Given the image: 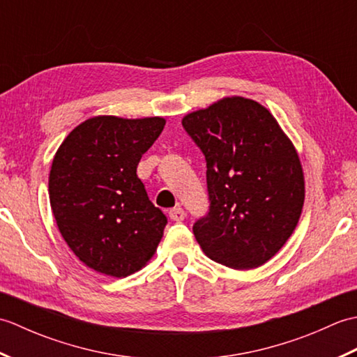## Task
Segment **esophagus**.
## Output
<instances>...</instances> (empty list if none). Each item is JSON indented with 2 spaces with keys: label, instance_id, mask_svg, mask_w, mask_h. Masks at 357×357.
I'll return each mask as SVG.
<instances>
[{
  "label": "esophagus",
  "instance_id": "obj_1",
  "mask_svg": "<svg viewBox=\"0 0 357 357\" xmlns=\"http://www.w3.org/2000/svg\"><path fill=\"white\" fill-rule=\"evenodd\" d=\"M169 216H170V219H173V221L181 222V221H184L185 211L178 206V207H174V208H172V210L169 211Z\"/></svg>",
  "mask_w": 357,
  "mask_h": 357
}]
</instances>
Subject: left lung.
<instances>
[{
	"label": "left lung",
	"instance_id": "left-lung-1",
	"mask_svg": "<svg viewBox=\"0 0 357 357\" xmlns=\"http://www.w3.org/2000/svg\"><path fill=\"white\" fill-rule=\"evenodd\" d=\"M183 127L207 162L210 207L193 224L196 241L225 267H259L291 236L304 206L291 141L264 105L242 96L188 113Z\"/></svg>",
	"mask_w": 357,
	"mask_h": 357
}]
</instances>
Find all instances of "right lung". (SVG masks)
<instances>
[{"label": "right lung", "instance_id": "right-lung-1", "mask_svg": "<svg viewBox=\"0 0 357 357\" xmlns=\"http://www.w3.org/2000/svg\"><path fill=\"white\" fill-rule=\"evenodd\" d=\"M164 118L95 116L59 146L49 176L50 207L72 252L102 275L126 278L155 255L167 218L136 174Z\"/></svg>", "mask_w": 357, "mask_h": 357}]
</instances>
